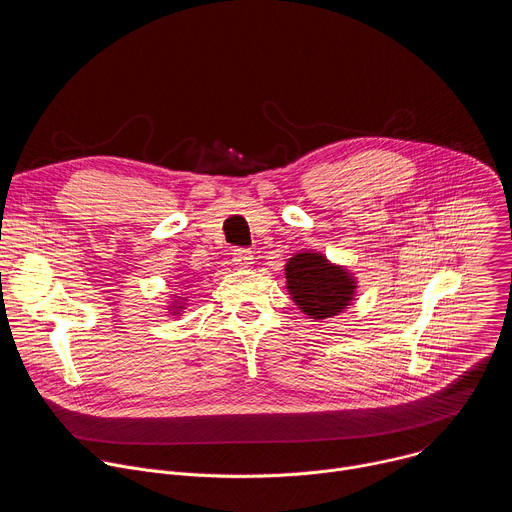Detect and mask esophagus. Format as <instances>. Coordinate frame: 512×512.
<instances>
[{"label":"esophagus","instance_id":"esophagus-1","mask_svg":"<svg viewBox=\"0 0 512 512\" xmlns=\"http://www.w3.org/2000/svg\"><path fill=\"white\" fill-rule=\"evenodd\" d=\"M233 261H235V265L241 267V269H249V267H253V263H255L253 253L247 251V249H237V251L233 253Z\"/></svg>","mask_w":512,"mask_h":512}]
</instances>
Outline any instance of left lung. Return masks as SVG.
Returning a JSON list of instances; mask_svg holds the SVG:
<instances>
[{
    "instance_id": "left-lung-1",
    "label": "left lung",
    "mask_w": 512,
    "mask_h": 512,
    "mask_svg": "<svg viewBox=\"0 0 512 512\" xmlns=\"http://www.w3.org/2000/svg\"><path fill=\"white\" fill-rule=\"evenodd\" d=\"M285 289L314 322L342 314L356 296V275L318 251H300L285 263Z\"/></svg>"
}]
</instances>
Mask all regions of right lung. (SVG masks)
Returning <instances> with one entry per match:
<instances>
[{
    "label": "right lung",
    "instance_id": "obj_1",
    "mask_svg": "<svg viewBox=\"0 0 512 512\" xmlns=\"http://www.w3.org/2000/svg\"><path fill=\"white\" fill-rule=\"evenodd\" d=\"M186 287H190V285H186ZM184 294H180V296H172V302H168V306H166V310H168V314L170 316H180L184 310H186V298H182Z\"/></svg>",
    "mask_w": 512,
    "mask_h": 512
}]
</instances>
